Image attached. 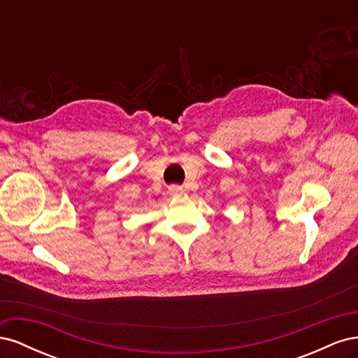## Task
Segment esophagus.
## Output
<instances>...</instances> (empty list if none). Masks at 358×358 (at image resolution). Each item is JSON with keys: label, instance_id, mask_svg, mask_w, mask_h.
<instances>
[{"label": "esophagus", "instance_id": "1", "mask_svg": "<svg viewBox=\"0 0 358 358\" xmlns=\"http://www.w3.org/2000/svg\"><path fill=\"white\" fill-rule=\"evenodd\" d=\"M169 192L171 196H180V194H183V188L180 185H170Z\"/></svg>", "mask_w": 358, "mask_h": 358}]
</instances>
